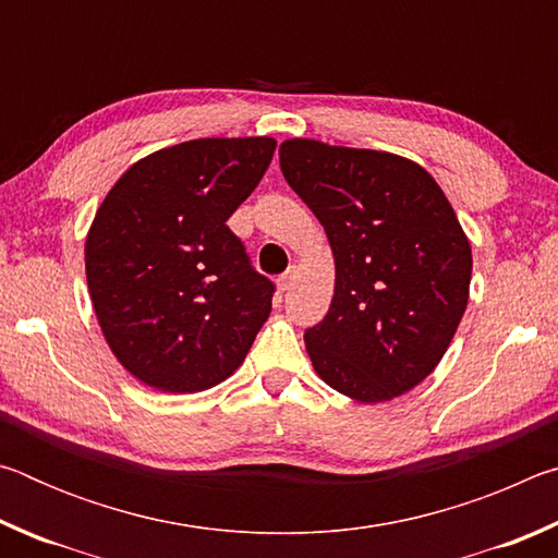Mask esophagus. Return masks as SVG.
I'll return each instance as SVG.
<instances>
[{
  "instance_id": "obj_1",
  "label": "esophagus",
  "mask_w": 558,
  "mask_h": 558,
  "mask_svg": "<svg viewBox=\"0 0 558 558\" xmlns=\"http://www.w3.org/2000/svg\"><path fill=\"white\" fill-rule=\"evenodd\" d=\"M292 280H295V268H288V270L282 272V276L278 278V288H280V290H290Z\"/></svg>"
}]
</instances>
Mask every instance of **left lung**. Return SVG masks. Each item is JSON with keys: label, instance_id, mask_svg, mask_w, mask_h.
<instances>
[{"label": "left lung", "instance_id": "left-lung-1", "mask_svg": "<svg viewBox=\"0 0 558 558\" xmlns=\"http://www.w3.org/2000/svg\"><path fill=\"white\" fill-rule=\"evenodd\" d=\"M280 169L335 253L332 305L305 329L315 372L362 403L411 391L468 307L470 243L446 194L411 159L317 140L282 143Z\"/></svg>", "mask_w": 558, "mask_h": 558}]
</instances>
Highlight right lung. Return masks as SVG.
Wrapping results in <instances>:
<instances>
[{
	"mask_svg": "<svg viewBox=\"0 0 558 558\" xmlns=\"http://www.w3.org/2000/svg\"><path fill=\"white\" fill-rule=\"evenodd\" d=\"M272 153V137L159 149L118 179L93 219L86 276L100 329L120 364L157 391L223 381L270 315L276 286L226 221Z\"/></svg>",
	"mask_w": 558,
	"mask_h": 558,
	"instance_id": "obj_1",
	"label": "right lung"
}]
</instances>
